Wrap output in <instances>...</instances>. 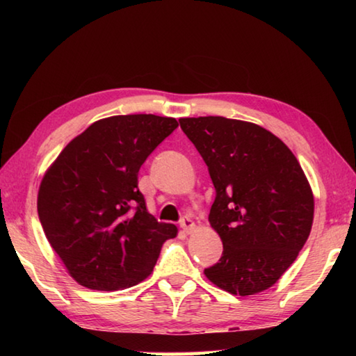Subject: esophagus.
<instances>
[{"mask_svg": "<svg viewBox=\"0 0 356 356\" xmlns=\"http://www.w3.org/2000/svg\"><path fill=\"white\" fill-rule=\"evenodd\" d=\"M180 227H182L186 234H191L195 231V221L188 218V216H184V218L180 220Z\"/></svg>", "mask_w": 356, "mask_h": 356, "instance_id": "esophagus-1", "label": "esophagus"}]
</instances>
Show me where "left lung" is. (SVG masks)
I'll return each mask as SVG.
<instances>
[{
  "mask_svg": "<svg viewBox=\"0 0 356 356\" xmlns=\"http://www.w3.org/2000/svg\"><path fill=\"white\" fill-rule=\"evenodd\" d=\"M179 122L216 193L209 221L222 254L204 275L242 297L272 287L297 259L314 218V196L298 160L256 124L221 116Z\"/></svg>",
  "mask_w": 356,
  "mask_h": 356,
  "instance_id": "8db88e82",
  "label": "left lung"
}]
</instances>
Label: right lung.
<instances>
[{
  "mask_svg": "<svg viewBox=\"0 0 356 356\" xmlns=\"http://www.w3.org/2000/svg\"><path fill=\"white\" fill-rule=\"evenodd\" d=\"M174 118L111 116L74 138L42 179L40 225L72 278L92 291H122L152 273L161 245L177 236L147 212L138 172L177 129Z\"/></svg>",
  "mask_w": 356,
  "mask_h": 356,
  "instance_id": "obj_1",
  "label": "right lung"
}]
</instances>
